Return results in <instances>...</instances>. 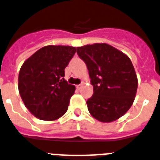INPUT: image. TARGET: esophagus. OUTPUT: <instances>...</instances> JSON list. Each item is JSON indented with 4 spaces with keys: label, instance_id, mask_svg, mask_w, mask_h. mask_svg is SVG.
Listing matches in <instances>:
<instances>
[{
    "label": "esophagus",
    "instance_id": "esophagus-1",
    "mask_svg": "<svg viewBox=\"0 0 160 160\" xmlns=\"http://www.w3.org/2000/svg\"><path fill=\"white\" fill-rule=\"evenodd\" d=\"M82 86H83V83L82 82V83H80V84L77 85V88H78V89H81V88H82Z\"/></svg>",
    "mask_w": 160,
    "mask_h": 160
}]
</instances>
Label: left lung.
I'll list each match as a JSON object with an SVG mask.
<instances>
[{"label":"left lung","mask_w":160,"mask_h":160,"mask_svg":"<svg viewBox=\"0 0 160 160\" xmlns=\"http://www.w3.org/2000/svg\"><path fill=\"white\" fill-rule=\"evenodd\" d=\"M86 64L94 94L87 101L92 117L111 123L126 113L136 97L138 80L129 57L107 43L77 48Z\"/></svg>","instance_id":"left-lung-1"}]
</instances>
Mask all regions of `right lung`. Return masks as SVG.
<instances>
[{
    "label": "right lung",
    "mask_w": 160,
    "mask_h": 160,
    "mask_svg": "<svg viewBox=\"0 0 160 160\" xmlns=\"http://www.w3.org/2000/svg\"><path fill=\"white\" fill-rule=\"evenodd\" d=\"M76 50L72 46H45L21 66L19 94L24 106L37 118L53 121L66 112L76 87L65 80V69Z\"/></svg>",
    "instance_id": "add662e5"
}]
</instances>
